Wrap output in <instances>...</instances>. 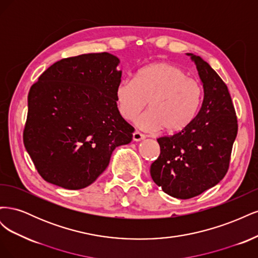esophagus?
<instances>
[{
  "label": "esophagus",
  "instance_id": "1",
  "mask_svg": "<svg viewBox=\"0 0 258 258\" xmlns=\"http://www.w3.org/2000/svg\"><path fill=\"white\" fill-rule=\"evenodd\" d=\"M132 139H134L135 142H140V141H143V140L145 139V136L140 134L139 131H135L134 135H132Z\"/></svg>",
  "mask_w": 258,
  "mask_h": 258
}]
</instances>
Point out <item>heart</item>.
I'll use <instances>...</instances> for the list:
<instances>
[{"label":"heart","instance_id":"obj_1","mask_svg":"<svg viewBox=\"0 0 258 258\" xmlns=\"http://www.w3.org/2000/svg\"><path fill=\"white\" fill-rule=\"evenodd\" d=\"M202 100L201 86L183 69L169 62H155L137 72L134 80L122 79L116 85V106L123 119L132 120L148 101L150 108L136 123L144 131L165 128L176 134L197 116Z\"/></svg>","mask_w":258,"mask_h":258}]
</instances>
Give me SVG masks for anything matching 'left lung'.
<instances>
[{
	"instance_id": "left-lung-1",
	"label": "left lung",
	"mask_w": 258,
	"mask_h": 258,
	"mask_svg": "<svg viewBox=\"0 0 258 258\" xmlns=\"http://www.w3.org/2000/svg\"><path fill=\"white\" fill-rule=\"evenodd\" d=\"M186 54L196 64L204 101L188 127L157 139L160 155L151 166L156 185L177 199L196 197L222 181L238 132L227 86L201 57Z\"/></svg>"
}]
</instances>
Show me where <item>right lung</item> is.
<instances>
[{"instance_id": "add662e5", "label": "right lung", "mask_w": 258, "mask_h": 258, "mask_svg": "<svg viewBox=\"0 0 258 258\" xmlns=\"http://www.w3.org/2000/svg\"><path fill=\"white\" fill-rule=\"evenodd\" d=\"M119 62L108 52L62 59L31 87L23 143L46 182L85 188L103 173L115 148L131 142L135 128L115 101Z\"/></svg>"}]
</instances>
